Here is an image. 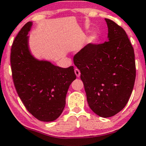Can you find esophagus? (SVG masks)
<instances>
[{
    "mask_svg": "<svg viewBox=\"0 0 146 146\" xmlns=\"http://www.w3.org/2000/svg\"><path fill=\"white\" fill-rule=\"evenodd\" d=\"M74 73H75V74H76V76H77V77H79V76H80L81 72H80V71H79V70H78L77 68H76L74 70Z\"/></svg>",
    "mask_w": 146,
    "mask_h": 146,
    "instance_id": "34e87169",
    "label": "esophagus"
}]
</instances>
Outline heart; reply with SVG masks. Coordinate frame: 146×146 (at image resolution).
Returning a JSON list of instances; mask_svg holds the SVG:
<instances>
[{"instance_id":"obj_1","label":"heart","mask_w":146,"mask_h":146,"mask_svg":"<svg viewBox=\"0 0 146 146\" xmlns=\"http://www.w3.org/2000/svg\"><path fill=\"white\" fill-rule=\"evenodd\" d=\"M96 36L95 35V34H93L92 36H90V38H89V41H90V42L94 41V40H96Z\"/></svg>"}]
</instances>
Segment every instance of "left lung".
Returning <instances> with one entry per match:
<instances>
[{
  "label": "left lung",
  "instance_id": "8db88e82",
  "mask_svg": "<svg viewBox=\"0 0 146 146\" xmlns=\"http://www.w3.org/2000/svg\"><path fill=\"white\" fill-rule=\"evenodd\" d=\"M105 20L108 41L86 46L74 55V63L80 70L90 108L106 118L117 114L128 103L136 79V64L125 31L113 21Z\"/></svg>",
  "mask_w": 146,
  "mask_h": 146
}]
</instances>
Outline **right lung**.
Instances as JSON below:
<instances>
[{
    "mask_svg": "<svg viewBox=\"0 0 146 146\" xmlns=\"http://www.w3.org/2000/svg\"><path fill=\"white\" fill-rule=\"evenodd\" d=\"M32 25L27 22L13 43L10 63L13 82L29 112L40 121H52L62 114L68 88L76 76L73 66L62 68L33 56L27 36Z\"/></svg>",
    "mask_w": 146,
    "mask_h": 146,
    "instance_id": "add662e5",
    "label": "right lung"
}]
</instances>
